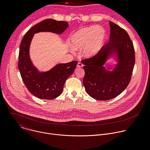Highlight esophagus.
<instances>
[{"mask_svg":"<svg viewBox=\"0 0 150 150\" xmlns=\"http://www.w3.org/2000/svg\"><path fill=\"white\" fill-rule=\"evenodd\" d=\"M83 67V64L81 62H78L77 64V67L78 68H81Z\"/></svg>","mask_w":150,"mask_h":150,"instance_id":"34e87169","label":"esophagus"}]
</instances>
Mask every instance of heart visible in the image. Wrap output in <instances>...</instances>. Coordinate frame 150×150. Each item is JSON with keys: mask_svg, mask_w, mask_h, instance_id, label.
Here are the masks:
<instances>
[{"mask_svg": "<svg viewBox=\"0 0 150 150\" xmlns=\"http://www.w3.org/2000/svg\"><path fill=\"white\" fill-rule=\"evenodd\" d=\"M106 35V31L103 27H84L72 35L71 45L75 50L82 49L87 47L84 53L86 56L90 57L96 54L101 48Z\"/></svg>", "mask_w": 150, "mask_h": 150, "instance_id": "b5f03b06", "label": "heart"}]
</instances>
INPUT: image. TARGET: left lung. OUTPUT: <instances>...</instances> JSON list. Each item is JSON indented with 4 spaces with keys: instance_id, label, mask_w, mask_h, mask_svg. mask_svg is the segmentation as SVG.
I'll return each instance as SVG.
<instances>
[{
    "instance_id": "left-lung-1",
    "label": "left lung",
    "mask_w": 150,
    "mask_h": 150,
    "mask_svg": "<svg viewBox=\"0 0 150 150\" xmlns=\"http://www.w3.org/2000/svg\"><path fill=\"white\" fill-rule=\"evenodd\" d=\"M109 24V41L94 56L81 60L84 65L85 90L90 96L100 101L115 98L124 91L131 81L135 62L134 47L129 35L112 21ZM112 54H117L118 63L110 72L102 65Z\"/></svg>"
}]
</instances>
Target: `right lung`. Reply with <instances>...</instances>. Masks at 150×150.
Instances as JSON below:
<instances>
[{"instance_id": "obj_1", "label": "right lung", "mask_w": 150, "mask_h": 150, "mask_svg": "<svg viewBox=\"0 0 150 150\" xmlns=\"http://www.w3.org/2000/svg\"><path fill=\"white\" fill-rule=\"evenodd\" d=\"M68 27L67 21L47 19L31 28L24 35L19 46L18 69L28 90L41 99L52 100L59 96L64 84L76 68L78 61L60 63L46 72H39L33 66L29 56L30 42L34 34L50 31L62 34Z\"/></svg>"}]
</instances>
